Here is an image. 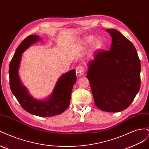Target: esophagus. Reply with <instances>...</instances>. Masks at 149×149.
<instances>
[{
  "instance_id": "obj_1",
  "label": "esophagus",
  "mask_w": 149,
  "mask_h": 149,
  "mask_svg": "<svg viewBox=\"0 0 149 149\" xmlns=\"http://www.w3.org/2000/svg\"><path fill=\"white\" fill-rule=\"evenodd\" d=\"M84 68L82 66H78L77 68H76V73H77V75L78 76H79V77L84 75Z\"/></svg>"
}]
</instances>
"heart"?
Listing matches in <instances>:
<instances>
[{
    "mask_svg": "<svg viewBox=\"0 0 149 149\" xmlns=\"http://www.w3.org/2000/svg\"><path fill=\"white\" fill-rule=\"evenodd\" d=\"M79 45L83 48H86L89 45H91V50L95 52L103 47L104 40L101 37L94 38L92 35H87L79 40Z\"/></svg>",
    "mask_w": 149,
    "mask_h": 149,
    "instance_id": "heart-1",
    "label": "heart"
}]
</instances>
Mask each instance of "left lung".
<instances>
[{
  "instance_id": "left-lung-1",
  "label": "left lung",
  "mask_w": 149,
  "mask_h": 149,
  "mask_svg": "<svg viewBox=\"0 0 149 149\" xmlns=\"http://www.w3.org/2000/svg\"><path fill=\"white\" fill-rule=\"evenodd\" d=\"M110 50L98 51L88 63L86 77L94 103L106 112H120L134 101L141 86V61L136 48L115 29Z\"/></svg>"
}]
</instances>
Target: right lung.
Segmentation results:
<instances>
[{
	"label": "right lung",
	"instance_id": "obj_1",
	"mask_svg": "<svg viewBox=\"0 0 149 149\" xmlns=\"http://www.w3.org/2000/svg\"><path fill=\"white\" fill-rule=\"evenodd\" d=\"M40 40L37 35H30L17 47L9 66L10 86L13 94L26 111L40 117H52L61 114L68 107L76 76L74 70L63 74L58 78L52 94L45 100H36L31 96L21 82L19 71L22 54Z\"/></svg>",
	"mask_w": 149,
	"mask_h": 149
}]
</instances>
